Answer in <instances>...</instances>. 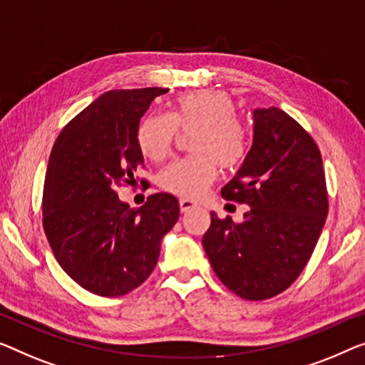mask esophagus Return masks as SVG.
Returning a JSON list of instances; mask_svg holds the SVG:
<instances>
[{
	"mask_svg": "<svg viewBox=\"0 0 365 365\" xmlns=\"http://www.w3.org/2000/svg\"><path fill=\"white\" fill-rule=\"evenodd\" d=\"M178 205H180V211H182V213H187V211L197 208V206H198L197 203H195V201L187 200V198H182L180 201H178Z\"/></svg>",
	"mask_w": 365,
	"mask_h": 365,
	"instance_id": "34e87169",
	"label": "esophagus"
}]
</instances>
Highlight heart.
I'll list each match as a JSON object with an SVG mask.
<instances>
[{
  "instance_id": "heart-1",
  "label": "heart",
  "mask_w": 365,
  "mask_h": 365,
  "mask_svg": "<svg viewBox=\"0 0 365 365\" xmlns=\"http://www.w3.org/2000/svg\"><path fill=\"white\" fill-rule=\"evenodd\" d=\"M232 98L220 90H200L180 95L168 114H150L138 128V145L145 159L160 162L172 152L177 128L197 129L193 155L167 165L160 187L182 198H198L216 178L217 164L231 168L247 154V133L236 119Z\"/></svg>"
}]
</instances>
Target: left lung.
I'll use <instances>...</instances> for the list:
<instances>
[{"label": "left lung", "instance_id": "left-lung-1", "mask_svg": "<svg viewBox=\"0 0 365 365\" xmlns=\"http://www.w3.org/2000/svg\"><path fill=\"white\" fill-rule=\"evenodd\" d=\"M221 195L249 211L241 222L211 213L203 247L217 279L246 300L279 295L302 274L328 215L318 145L280 108H257L251 150Z\"/></svg>", "mask_w": 365, "mask_h": 365}]
</instances>
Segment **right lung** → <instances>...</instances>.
I'll return each mask as SVG.
<instances>
[{"label": "right lung", "instance_id": "add662e5", "mask_svg": "<svg viewBox=\"0 0 365 365\" xmlns=\"http://www.w3.org/2000/svg\"><path fill=\"white\" fill-rule=\"evenodd\" d=\"M165 88L111 90L70 121L53 144L43 183V231L57 262L95 295L121 297L154 270L178 221V200L150 195L139 210L119 200L144 164L140 118Z\"/></svg>", "mask_w": 365, "mask_h": 365}]
</instances>
